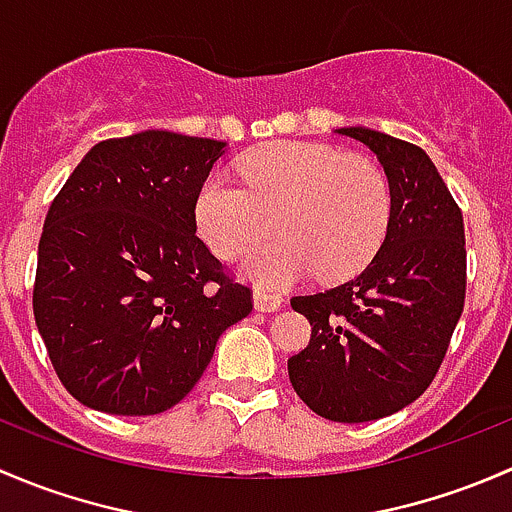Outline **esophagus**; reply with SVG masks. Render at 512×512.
I'll use <instances>...</instances> for the list:
<instances>
[{
  "mask_svg": "<svg viewBox=\"0 0 512 512\" xmlns=\"http://www.w3.org/2000/svg\"><path fill=\"white\" fill-rule=\"evenodd\" d=\"M252 302H255L257 312H277L282 307V294L270 292V289H255Z\"/></svg>",
  "mask_w": 512,
  "mask_h": 512,
  "instance_id": "1",
  "label": "esophagus"
}]
</instances>
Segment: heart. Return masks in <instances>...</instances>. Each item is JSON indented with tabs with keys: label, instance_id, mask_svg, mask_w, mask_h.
<instances>
[{
	"label": "heart",
	"instance_id": "1",
	"mask_svg": "<svg viewBox=\"0 0 512 512\" xmlns=\"http://www.w3.org/2000/svg\"><path fill=\"white\" fill-rule=\"evenodd\" d=\"M240 185L210 175L195 195V227L223 260L269 231L283 235L245 252L242 277L282 287L314 270L319 280L352 277L384 242L394 210L389 178L374 160L317 143H270L237 163Z\"/></svg>",
	"mask_w": 512,
	"mask_h": 512
}]
</instances>
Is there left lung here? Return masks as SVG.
Instances as JSON below:
<instances>
[{
	"label": "left lung",
	"mask_w": 512,
	"mask_h": 512,
	"mask_svg": "<svg viewBox=\"0 0 512 512\" xmlns=\"http://www.w3.org/2000/svg\"><path fill=\"white\" fill-rule=\"evenodd\" d=\"M334 133L374 153L394 210L379 252L354 280L292 297L312 339L287 371L314 414L364 423L414 404L436 376L466 299V237L423 148L364 126Z\"/></svg>",
	"instance_id": "obj_1"
}]
</instances>
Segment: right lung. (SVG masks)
<instances>
[{
    "instance_id": "1",
    "label": "right lung",
    "mask_w": 512,
    "mask_h": 512,
    "mask_svg": "<svg viewBox=\"0 0 512 512\" xmlns=\"http://www.w3.org/2000/svg\"><path fill=\"white\" fill-rule=\"evenodd\" d=\"M227 143L151 131L101 141L44 220L34 319L74 399L116 416L168 411L220 334L252 312L195 235V195Z\"/></svg>"
}]
</instances>
